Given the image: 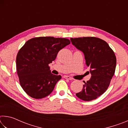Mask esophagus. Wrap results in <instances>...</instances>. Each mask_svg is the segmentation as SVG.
I'll return each instance as SVG.
<instances>
[{
    "instance_id": "esophagus-1",
    "label": "esophagus",
    "mask_w": 128,
    "mask_h": 128,
    "mask_svg": "<svg viewBox=\"0 0 128 128\" xmlns=\"http://www.w3.org/2000/svg\"><path fill=\"white\" fill-rule=\"evenodd\" d=\"M64 78L65 79H67V80H73V78L72 77H69V76H64Z\"/></svg>"
}]
</instances>
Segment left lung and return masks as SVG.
Masks as SVG:
<instances>
[{
  "label": "left lung",
  "mask_w": 128,
  "mask_h": 128,
  "mask_svg": "<svg viewBox=\"0 0 128 128\" xmlns=\"http://www.w3.org/2000/svg\"><path fill=\"white\" fill-rule=\"evenodd\" d=\"M70 40L84 52L86 64L90 68L92 74L88 81L84 82L81 92L76 95L83 100H92L102 95L109 87L115 72V54L106 41L99 38H71Z\"/></svg>",
  "instance_id": "1"
}]
</instances>
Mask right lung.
<instances>
[{"label": "right lung", "instance_id": "1", "mask_svg": "<svg viewBox=\"0 0 128 128\" xmlns=\"http://www.w3.org/2000/svg\"><path fill=\"white\" fill-rule=\"evenodd\" d=\"M67 38L40 36L28 40L16 56V70L20 84L32 98L42 99L52 92L60 75L52 74L49 64L59 51L70 44Z\"/></svg>", "mask_w": 128, "mask_h": 128}]
</instances>
